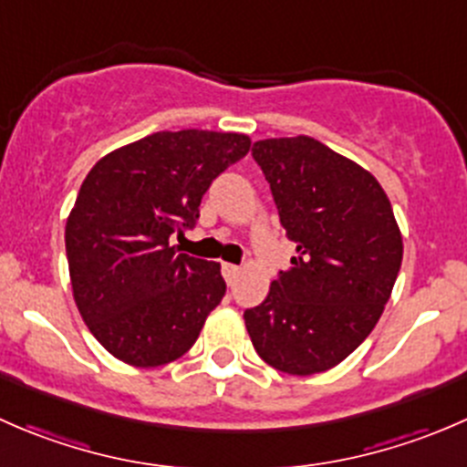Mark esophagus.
<instances>
[{"instance_id":"34e87169","label":"esophagus","mask_w":467,"mask_h":467,"mask_svg":"<svg viewBox=\"0 0 467 467\" xmlns=\"http://www.w3.org/2000/svg\"><path fill=\"white\" fill-rule=\"evenodd\" d=\"M221 273H223V277L228 285H234V280H237V275L242 273V268L234 266V264H223V266H221Z\"/></svg>"}]
</instances>
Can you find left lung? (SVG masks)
I'll list each match as a JSON object with an SVG mask.
<instances>
[{
    "label": "left lung",
    "mask_w": 467,
    "mask_h": 467,
    "mask_svg": "<svg viewBox=\"0 0 467 467\" xmlns=\"http://www.w3.org/2000/svg\"><path fill=\"white\" fill-rule=\"evenodd\" d=\"M253 158L298 255L244 321L268 366L323 373L378 325L402 264V234L373 173L318 140H260Z\"/></svg>",
    "instance_id": "8db88e82"
}]
</instances>
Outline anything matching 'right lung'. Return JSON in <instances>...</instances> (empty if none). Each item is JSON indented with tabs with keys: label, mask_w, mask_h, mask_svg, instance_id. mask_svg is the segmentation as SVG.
Listing matches in <instances>:
<instances>
[{
	"label": "right lung",
	"mask_w": 467,
	"mask_h": 467,
	"mask_svg": "<svg viewBox=\"0 0 467 467\" xmlns=\"http://www.w3.org/2000/svg\"><path fill=\"white\" fill-rule=\"evenodd\" d=\"M248 149L242 133L162 130L89 169L65 225L69 277L89 332L124 364L176 361L223 298L221 264L171 237L194 228L207 187Z\"/></svg>",
	"instance_id": "add662e5"
}]
</instances>
